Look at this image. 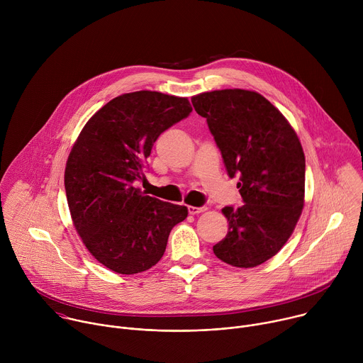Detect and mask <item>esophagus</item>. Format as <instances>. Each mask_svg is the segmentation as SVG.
Masks as SVG:
<instances>
[{
	"mask_svg": "<svg viewBox=\"0 0 363 363\" xmlns=\"http://www.w3.org/2000/svg\"><path fill=\"white\" fill-rule=\"evenodd\" d=\"M205 210H206L205 206H192V205L188 206V213H189L191 216H198V214L203 213Z\"/></svg>",
	"mask_w": 363,
	"mask_h": 363,
	"instance_id": "esophagus-1",
	"label": "esophagus"
}]
</instances>
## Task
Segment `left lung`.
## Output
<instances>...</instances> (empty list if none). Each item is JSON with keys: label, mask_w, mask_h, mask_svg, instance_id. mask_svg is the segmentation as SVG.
I'll use <instances>...</instances> for the list:
<instances>
[{"label": "left lung", "mask_w": 363, "mask_h": 363, "mask_svg": "<svg viewBox=\"0 0 363 363\" xmlns=\"http://www.w3.org/2000/svg\"><path fill=\"white\" fill-rule=\"evenodd\" d=\"M206 119L244 205L225 206L228 233L213 247L224 263L250 269L276 255L293 234L304 206L306 160L297 133L260 93L205 91L191 99Z\"/></svg>", "instance_id": "1"}]
</instances>
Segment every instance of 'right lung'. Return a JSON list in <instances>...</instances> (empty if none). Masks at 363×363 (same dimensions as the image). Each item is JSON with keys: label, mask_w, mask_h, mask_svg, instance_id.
I'll use <instances>...</instances> for the list:
<instances>
[{"label": "right lung", "mask_w": 363, "mask_h": 363, "mask_svg": "<svg viewBox=\"0 0 363 363\" xmlns=\"http://www.w3.org/2000/svg\"><path fill=\"white\" fill-rule=\"evenodd\" d=\"M192 112L186 97L121 94L84 125L67 158L65 188L73 225L96 260L119 274L157 264L171 230L188 216L135 188L158 136Z\"/></svg>", "instance_id": "1"}]
</instances>
